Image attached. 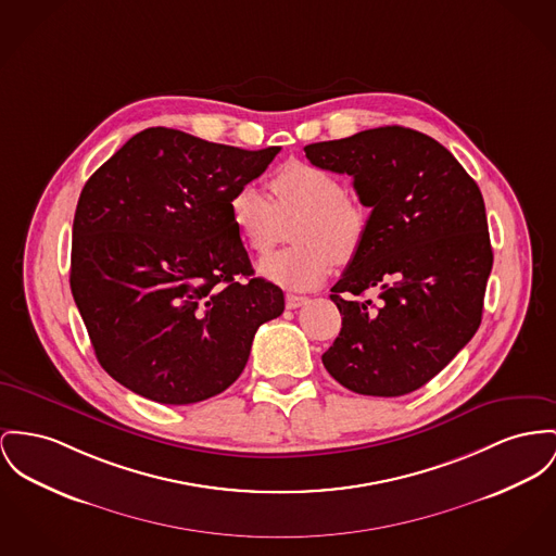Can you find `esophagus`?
<instances>
[{
    "label": "esophagus",
    "instance_id": "34e87169",
    "mask_svg": "<svg viewBox=\"0 0 556 556\" xmlns=\"http://www.w3.org/2000/svg\"><path fill=\"white\" fill-rule=\"evenodd\" d=\"M303 303H307V296L293 295V293L287 295V307H289V309H296V307H301Z\"/></svg>",
    "mask_w": 556,
    "mask_h": 556
}]
</instances>
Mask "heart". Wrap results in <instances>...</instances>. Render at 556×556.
I'll use <instances>...</instances> for the list:
<instances>
[{
	"label": "heart",
	"mask_w": 556,
	"mask_h": 556,
	"mask_svg": "<svg viewBox=\"0 0 556 556\" xmlns=\"http://www.w3.org/2000/svg\"><path fill=\"white\" fill-rule=\"evenodd\" d=\"M271 200L255 186L229 198V219L255 255L269 253L293 222V247L261 261L260 274L285 289L307 291L327 280L334 260L356 257L369 231L365 204L345 193L343 181L309 162H287L269 177Z\"/></svg>",
	"instance_id": "heart-1"
}]
</instances>
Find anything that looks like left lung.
I'll return each mask as SVG.
<instances>
[{
    "instance_id": "8db88e82",
    "label": "left lung",
    "mask_w": 556,
    "mask_h": 556,
    "mask_svg": "<svg viewBox=\"0 0 556 556\" xmlns=\"http://www.w3.org/2000/svg\"><path fill=\"white\" fill-rule=\"evenodd\" d=\"M303 151L312 164L354 177L370 208L365 244L331 289L341 331L323 365L356 394H408L481 325L493 265L481 189L448 149L403 126ZM370 288L377 306L357 301Z\"/></svg>"
}]
</instances>
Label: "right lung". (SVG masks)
I'll return each instance as SVG.
<instances>
[{
  "mask_svg": "<svg viewBox=\"0 0 556 556\" xmlns=\"http://www.w3.org/2000/svg\"><path fill=\"white\" fill-rule=\"evenodd\" d=\"M278 151L157 126L86 181L70 282L97 361L117 383L191 405L240 377L257 329L285 312V293L253 278L229 198Z\"/></svg>",
  "mask_w": 556,
  "mask_h": 556,
  "instance_id": "obj_1",
  "label": "right lung"
}]
</instances>
